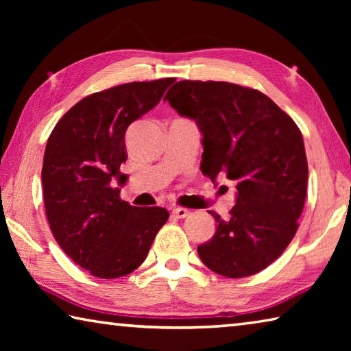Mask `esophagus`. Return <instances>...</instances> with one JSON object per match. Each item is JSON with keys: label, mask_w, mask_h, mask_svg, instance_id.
<instances>
[{"label": "esophagus", "mask_w": 351, "mask_h": 351, "mask_svg": "<svg viewBox=\"0 0 351 351\" xmlns=\"http://www.w3.org/2000/svg\"><path fill=\"white\" fill-rule=\"evenodd\" d=\"M189 213H190V210L184 209V207H173V209H171V215L176 218H186Z\"/></svg>", "instance_id": "34e87169"}]
</instances>
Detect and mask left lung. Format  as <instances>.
Segmentation results:
<instances>
[{
  "label": "left lung",
  "mask_w": 351,
  "mask_h": 351,
  "mask_svg": "<svg viewBox=\"0 0 351 351\" xmlns=\"http://www.w3.org/2000/svg\"><path fill=\"white\" fill-rule=\"evenodd\" d=\"M164 100L203 133V175L237 182L229 218L210 212L218 224L198 246L201 261L230 278L268 268L294 239L306 198L299 127L263 93L235 83L181 80Z\"/></svg>",
  "instance_id": "obj_1"
}]
</instances>
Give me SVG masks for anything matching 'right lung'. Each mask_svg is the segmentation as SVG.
Here are the masks:
<instances>
[{
    "label": "right lung",
    "instance_id": "add662e5",
    "mask_svg": "<svg viewBox=\"0 0 351 351\" xmlns=\"http://www.w3.org/2000/svg\"><path fill=\"white\" fill-rule=\"evenodd\" d=\"M173 77L132 82L94 93L64 114L47 139L41 181L52 235L64 254L99 278H117L139 268L154 237L169 219L164 207L122 201L127 180L125 133L159 104Z\"/></svg>",
    "mask_w": 351,
    "mask_h": 351
}]
</instances>
